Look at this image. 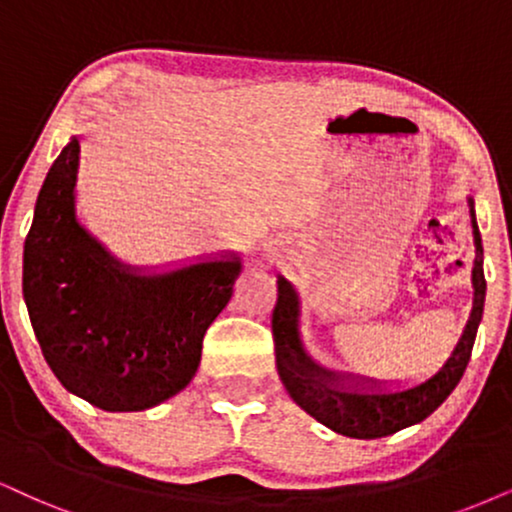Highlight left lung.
Instances as JSON below:
<instances>
[{
  "mask_svg": "<svg viewBox=\"0 0 512 512\" xmlns=\"http://www.w3.org/2000/svg\"><path fill=\"white\" fill-rule=\"evenodd\" d=\"M468 204L477 246L475 268H472V287H475L472 313L449 361L441 365L437 375H432L418 387L384 391L377 387V382H361L358 377L339 375V372L325 370L313 363L299 339V299L285 277L277 280V304L273 308L277 372H280V380L289 396L325 427L353 439L387 437V434L425 420L456 389L468 368L472 344H475L484 311V294H487V280H484L482 268V237H479L475 211H472V199H468ZM346 379L350 380L349 384H354L353 388L346 390L343 387ZM363 383H368L369 387L363 388Z\"/></svg>",
  "mask_w": 512,
  "mask_h": 512,
  "instance_id": "left-lung-1",
  "label": "left lung"
}]
</instances>
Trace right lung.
I'll return each instance as SVG.
<instances>
[{
	"label": "right lung",
	"instance_id": "obj_1",
	"mask_svg": "<svg viewBox=\"0 0 512 512\" xmlns=\"http://www.w3.org/2000/svg\"><path fill=\"white\" fill-rule=\"evenodd\" d=\"M80 140L52 163L23 249V296L59 382L102 410H144L194 377L208 325L232 296L237 256L132 275L75 220Z\"/></svg>",
	"mask_w": 512,
	"mask_h": 512
}]
</instances>
